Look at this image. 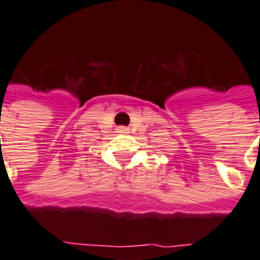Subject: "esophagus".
Here are the masks:
<instances>
[{"label":"esophagus","instance_id":"34e87169","mask_svg":"<svg viewBox=\"0 0 260 260\" xmlns=\"http://www.w3.org/2000/svg\"><path fill=\"white\" fill-rule=\"evenodd\" d=\"M118 132H119V133H127V128L123 127V126H120V127L118 128Z\"/></svg>","mask_w":260,"mask_h":260}]
</instances>
